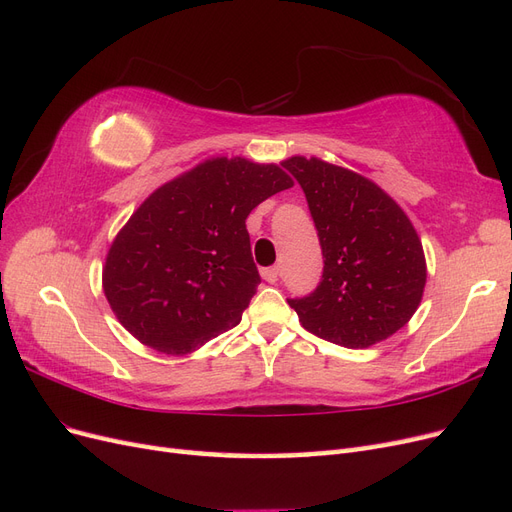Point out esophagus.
Listing matches in <instances>:
<instances>
[{
    "mask_svg": "<svg viewBox=\"0 0 512 512\" xmlns=\"http://www.w3.org/2000/svg\"><path fill=\"white\" fill-rule=\"evenodd\" d=\"M280 267H267V269H262V280H267L269 284H273V282H277V277H280Z\"/></svg>",
    "mask_w": 512,
    "mask_h": 512,
    "instance_id": "obj_1",
    "label": "esophagus"
}]
</instances>
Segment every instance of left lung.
Instances as JSON below:
<instances>
[{"label":"left lung","instance_id":"1","mask_svg":"<svg viewBox=\"0 0 512 512\" xmlns=\"http://www.w3.org/2000/svg\"><path fill=\"white\" fill-rule=\"evenodd\" d=\"M284 168L307 198L324 256L316 290L288 305L309 333L331 344L367 348L391 337L416 312L427 280L408 215L348 168L301 156Z\"/></svg>","mask_w":512,"mask_h":512}]
</instances>
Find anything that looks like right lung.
I'll return each mask as SVG.
<instances>
[{
  "label": "right lung",
  "instance_id": "right-lung-1",
  "mask_svg": "<svg viewBox=\"0 0 512 512\" xmlns=\"http://www.w3.org/2000/svg\"><path fill=\"white\" fill-rule=\"evenodd\" d=\"M290 185L275 164L213 158L153 192L106 256L104 294L123 327L164 354L237 327L260 284L245 220Z\"/></svg>",
  "mask_w": 512,
  "mask_h": 512
}]
</instances>
